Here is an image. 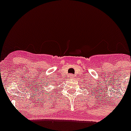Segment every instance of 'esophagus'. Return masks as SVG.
I'll use <instances>...</instances> for the list:
<instances>
[{
    "instance_id": "1",
    "label": "esophagus",
    "mask_w": 131,
    "mask_h": 131,
    "mask_svg": "<svg viewBox=\"0 0 131 131\" xmlns=\"http://www.w3.org/2000/svg\"><path fill=\"white\" fill-rule=\"evenodd\" d=\"M69 77H70V79H73L75 78V75H73V74H70V75H69Z\"/></svg>"
}]
</instances>
